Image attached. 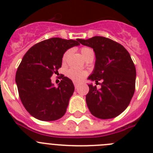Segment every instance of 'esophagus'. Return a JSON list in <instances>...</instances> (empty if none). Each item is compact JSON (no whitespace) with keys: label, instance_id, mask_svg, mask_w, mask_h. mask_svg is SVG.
Returning a JSON list of instances; mask_svg holds the SVG:
<instances>
[{"label":"esophagus","instance_id":"obj_1","mask_svg":"<svg viewBox=\"0 0 153 153\" xmlns=\"http://www.w3.org/2000/svg\"><path fill=\"white\" fill-rule=\"evenodd\" d=\"M74 86H75V88L76 89L78 87V83H74Z\"/></svg>","mask_w":153,"mask_h":153}]
</instances>
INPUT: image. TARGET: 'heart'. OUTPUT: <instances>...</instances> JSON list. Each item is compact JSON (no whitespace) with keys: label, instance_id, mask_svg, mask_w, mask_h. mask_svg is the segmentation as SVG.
Listing matches in <instances>:
<instances>
[{"label":"heart","instance_id":"1","mask_svg":"<svg viewBox=\"0 0 153 153\" xmlns=\"http://www.w3.org/2000/svg\"><path fill=\"white\" fill-rule=\"evenodd\" d=\"M81 54L83 55L84 58H86L88 55L93 53V51L91 48L90 47H82L80 49ZM70 55V51H67L64 53V54L63 56V62L66 63ZM86 72L84 70H79L77 68H70L67 70V76L70 78V79H72L74 82H80L83 80L86 76Z\"/></svg>","mask_w":153,"mask_h":153}]
</instances>
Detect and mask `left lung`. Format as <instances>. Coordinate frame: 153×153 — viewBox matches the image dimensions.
<instances>
[{
  "instance_id": "obj_1",
  "label": "left lung",
  "mask_w": 153,
  "mask_h": 153,
  "mask_svg": "<svg viewBox=\"0 0 153 153\" xmlns=\"http://www.w3.org/2000/svg\"><path fill=\"white\" fill-rule=\"evenodd\" d=\"M78 40L95 52V67L88 79L102 82L100 90L88 85L89 110L99 119L114 118L126 109L134 94L136 71L130 54L123 46L104 36Z\"/></svg>"
}]
</instances>
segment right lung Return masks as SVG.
Returning <instances> with one entry per match:
<instances>
[{"label": "right lung", "instance_id": "1", "mask_svg": "<svg viewBox=\"0 0 153 153\" xmlns=\"http://www.w3.org/2000/svg\"><path fill=\"white\" fill-rule=\"evenodd\" d=\"M76 40L53 37L28 50L16 73L19 97L27 111L42 121H54L67 111L74 92L72 80L63 76L57 87L51 77L62 66L63 53L79 44Z\"/></svg>", "mask_w": 153, "mask_h": 153}]
</instances>
